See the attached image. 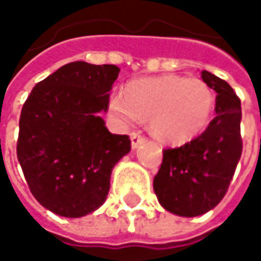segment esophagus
<instances>
[{
    "label": "esophagus",
    "instance_id": "34e87169",
    "mask_svg": "<svg viewBox=\"0 0 261 261\" xmlns=\"http://www.w3.org/2000/svg\"><path fill=\"white\" fill-rule=\"evenodd\" d=\"M130 139H131V146H133L134 149H136V148L143 142V136H142L140 133H131Z\"/></svg>",
    "mask_w": 261,
    "mask_h": 261
}]
</instances>
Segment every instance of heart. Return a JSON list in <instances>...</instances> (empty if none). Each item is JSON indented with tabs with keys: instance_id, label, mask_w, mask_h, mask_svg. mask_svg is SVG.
Here are the masks:
<instances>
[{
	"instance_id": "heart-1",
	"label": "heart",
	"mask_w": 261,
	"mask_h": 261,
	"mask_svg": "<svg viewBox=\"0 0 261 261\" xmlns=\"http://www.w3.org/2000/svg\"><path fill=\"white\" fill-rule=\"evenodd\" d=\"M215 106L212 89L201 80L177 75L136 80L125 95L109 99L112 118L124 127L149 119L152 136L169 145H181L207 127Z\"/></svg>"
}]
</instances>
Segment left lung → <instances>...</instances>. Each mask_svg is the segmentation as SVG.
Here are the masks:
<instances>
[{
    "label": "left lung",
    "mask_w": 261,
    "mask_h": 261,
    "mask_svg": "<svg viewBox=\"0 0 261 261\" xmlns=\"http://www.w3.org/2000/svg\"><path fill=\"white\" fill-rule=\"evenodd\" d=\"M201 79L216 92V116L193 140L165 149L154 177L163 208L186 218L204 215L222 201L242 155L240 99L227 81L208 71Z\"/></svg>",
    "instance_id": "1"
}]
</instances>
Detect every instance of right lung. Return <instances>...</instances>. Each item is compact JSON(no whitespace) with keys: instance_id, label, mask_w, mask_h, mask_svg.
Segmentation results:
<instances>
[{"instance_id":"add662e5","label":"right lung","mask_w":261,"mask_h":261,"mask_svg":"<svg viewBox=\"0 0 261 261\" xmlns=\"http://www.w3.org/2000/svg\"><path fill=\"white\" fill-rule=\"evenodd\" d=\"M118 75L115 65L72 62L37 83L22 106L18 160L33 196L56 215L99 208L113 166L130 152V137L112 134L99 116Z\"/></svg>"}]
</instances>
